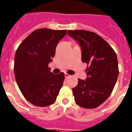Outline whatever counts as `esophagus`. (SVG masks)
<instances>
[{"label": "esophagus", "mask_w": 132, "mask_h": 132, "mask_svg": "<svg viewBox=\"0 0 132 132\" xmlns=\"http://www.w3.org/2000/svg\"><path fill=\"white\" fill-rule=\"evenodd\" d=\"M70 77H71V75H69L67 74V73H65V78H69Z\"/></svg>", "instance_id": "1"}]
</instances>
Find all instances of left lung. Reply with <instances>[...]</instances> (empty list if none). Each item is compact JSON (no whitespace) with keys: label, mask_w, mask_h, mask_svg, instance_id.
I'll list each match as a JSON object with an SVG mask.
<instances>
[{"label":"left lung","mask_w":132,"mask_h":132,"mask_svg":"<svg viewBox=\"0 0 132 132\" xmlns=\"http://www.w3.org/2000/svg\"><path fill=\"white\" fill-rule=\"evenodd\" d=\"M68 35L79 43L82 61L87 64L85 80L78 79L72 88L76 103L85 109H95L105 101L113 90L118 78V65L114 50L94 32L69 30Z\"/></svg>","instance_id":"8db88e82"}]
</instances>
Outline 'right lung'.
<instances>
[{"instance_id":"1","label":"right lung","mask_w":132,"mask_h":132,"mask_svg":"<svg viewBox=\"0 0 132 132\" xmlns=\"http://www.w3.org/2000/svg\"><path fill=\"white\" fill-rule=\"evenodd\" d=\"M66 34L67 30L39 29L25 38L17 49L15 80L24 97L34 105L53 104L63 86L64 73L54 74L48 64L55 55L58 42Z\"/></svg>"}]
</instances>
